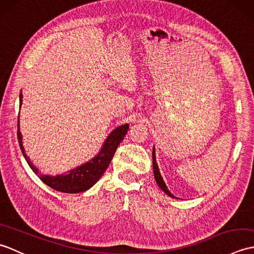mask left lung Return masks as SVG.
<instances>
[{"label":"left lung","mask_w":254,"mask_h":254,"mask_svg":"<svg viewBox=\"0 0 254 254\" xmlns=\"http://www.w3.org/2000/svg\"><path fill=\"white\" fill-rule=\"evenodd\" d=\"M153 168H154V176H155V180H156V182H157V185H158V187L161 189V190H163L167 195H169L170 197H172V198H177L175 195H172V194L170 193V191H169V189L167 188V186H166V183H165V181H164V179H163V177H161V175H160V172H159V168H158V164H157V161H156V155H155V146L153 147Z\"/></svg>","instance_id":"obj_1"}]
</instances>
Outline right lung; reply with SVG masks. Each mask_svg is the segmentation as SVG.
Instances as JSON below:
<instances>
[{
    "label": "right lung",
    "instance_id": "obj_1",
    "mask_svg": "<svg viewBox=\"0 0 254 254\" xmlns=\"http://www.w3.org/2000/svg\"><path fill=\"white\" fill-rule=\"evenodd\" d=\"M23 104V94H19V107ZM18 142L19 146L23 153L24 157L32 171L40 178V180L46 183L47 186L52 188L53 190H57L59 192L63 193H79L85 192L88 189L93 187L95 183L98 181L104 172L109 167L110 161L115 155L116 150L121 143L122 139L126 136V134L128 130V124H122V126L116 127L109 136L106 138L104 145L100 148L99 153L97 154L95 157L88 160L80 166H77L76 168L68 170L66 174L57 175V176H50V175H42L39 169L31 163L28 156L26 155L25 149L23 146V136L19 131V120H18Z\"/></svg>",
    "mask_w": 254,
    "mask_h": 254
}]
</instances>
